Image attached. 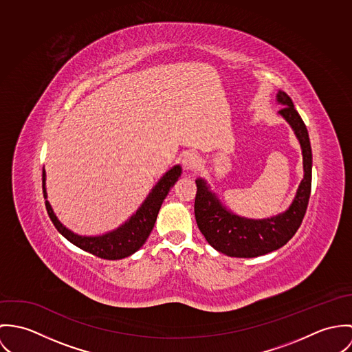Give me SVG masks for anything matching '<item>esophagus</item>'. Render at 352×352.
Segmentation results:
<instances>
[{
  "label": "esophagus",
  "instance_id": "1",
  "mask_svg": "<svg viewBox=\"0 0 352 352\" xmlns=\"http://www.w3.org/2000/svg\"><path fill=\"white\" fill-rule=\"evenodd\" d=\"M182 164L186 171H195L199 167V157L195 153H188L182 159Z\"/></svg>",
  "mask_w": 352,
  "mask_h": 352
}]
</instances>
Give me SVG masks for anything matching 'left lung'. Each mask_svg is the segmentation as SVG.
<instances>
[{
  "label": "left lung",
  "instance_id": "left-lung-1",
  "mask_svg": "<svg viewBox=\"0 0 352 352\" xmlns=\"http://www.w3.org/2000/svg\"><path fill=\"white\" fill-rule=\"evenodd\" d=\"M276 101L283 105L278 113L294 131L302 150L304 162V179L289 209L262 220L240 217L223 206L202 178L195 179L197 226L214 250L228 256L255 258L280 248L297 232L308 208L312 188V148L308 129L296 111L292 98L285 91H278Z\"/></svg>",
  "mask_w": 352,
  "mask_h": 352
}]
</instances>
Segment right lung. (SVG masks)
I'll list each match as a JSON object with an SVG mask.
<instances>
[{
  "mask_svg": "<svg viewBox=\"0 0 352 352\" xmlns=\"http://www.w3.org/2000/svg\"><path fill=\"white\" fill-rule=\"evenodd\" d=\"M182 168L179 164L171 167L153 188L150 195L140 205V208L133 213L122 226L116 230L100 234V236H80L74 234L69 228H66L54 213L50 202L47 201L45 190V171L43 170V195L45 198V209L47 213L54 223L55 228L59 234H63L70 243L79 247L80 250L90 252L101 259L116 261L126 258L135 254L147 240L151 234L155 221H157L159 209L163 204V199L168 195L170 189L181 177Z\"/></svg>",
  "mask_w": 352,
  "mask_h": 352,
  "instance_id": "right-lung-1",
  "label": "right lung"
}]
</instances>
